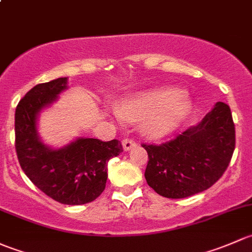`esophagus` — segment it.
<instances>
[{
	"label": "esophagus",
	"instance_id": "34e87169",
	"mask_svg": "<svg viewBox=\"0 0 252 252\" xmlns=\"http://www.w3.org/2000/svg\"><path fill=\"white\" fill-rule=\"evenodd\" d=\"M137 142L134 141V139H131V138H125L123 141V147H124V150H129L132 149L133 147H136Z\"/></svg>",
	"mask_w": 252,
	"mask_h": 252
}]
</instances>
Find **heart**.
<instances>
[{"mask_svg": "<svg viewBox=\"0 0 252 252\" xmlns=\"http://www.w3.org/2000/svg\"><path fill=\"white\" fill-rule=\"evenodd\" d=\"M190 102L183 93L168 88H154L124 100L118 116L143 121L145 136L159 138L172 132L189 113Z\"/></svg>", "mask_w": 252, "mask_h": 252, "instance_id": "b5f03b06", "label": "heart"}]
</instances>
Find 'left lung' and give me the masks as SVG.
<instances>
[{"label": "left lung", "mask_w": 252, "mask_h": 252, "mask_svg": "<svg viewBox=\"0 0 252 252\" xmlns=\"http://www.w3.org/2000/svg\"><path fill=\"white\" fill-rule=\"evenodd\" d=\"M148 153L145 180L158 194L182 199L206 190L227 170L235 148L230 109L216 103L196 126L161 144H142Z\"/></svg>", "instance_id": "1"}]
</instances>
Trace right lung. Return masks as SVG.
<instances>
[{"instance_id": "1", "label": "right lung", "mask_w": 252, "mask_h": 252, "mask_svg": "<svg viewBox=\"0 0 252 252\" xmlns=\"http://www.w3.org/2000/svg\"><path fill=\"white\" fill-rule=\"evenodd\" d=\"M66 88V77L32 87L15 109V152L29 180L53 200L82 205L103 193L108 178L107 164L124 152L118 139L103 142L79 138L62 149H51L40 141L36 118Z\"/></svg>"}]
</instances>
